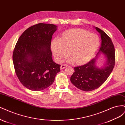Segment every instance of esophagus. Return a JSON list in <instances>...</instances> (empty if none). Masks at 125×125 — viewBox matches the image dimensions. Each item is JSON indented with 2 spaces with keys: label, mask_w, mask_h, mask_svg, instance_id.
Listing matches in <instances>:
<instances>
[{
  "label": "esophagus",
  "mask_w": 125,
  "mask_h": 125,
  "mask_svg": "<svg viewBox=\"0 0 125 125\" xmlns=\"http://www.w3.org/2000/svg\"><path fill=\"white\" fill-rule=\"evenodd\" d=\"M66 67H67V65H65V64H63V65H61V69L63 70V69H64V68H66Z\"/></svg>",
  "instance_id": "1"
}]
</instances>
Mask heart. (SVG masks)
I'll use <instances>...</instances> for the list:
<instances>
[{
	"instance_id": "b5f03b06",
	"label": "heart",
	"mask_w": 125,
	"mask_h": 125,
	"mask_svg": "<svg viewBox=\"0 0 125 125\" xmlns=\"http://www.w3.org/2000/svg\"><path fill=\"white\" fill-rule=\"evenodd\" d=\"M100 45L98 36L80 29H71L64 31L62 37L54 38L51 42V50L54 59L58 62H63L69 54V62L77 64L89 60Z\"/></svg>"
}]
</instances>
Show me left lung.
<instances>
[{"mask_svg":"<svg viewBox=\"0 0 125 125\" xmlns=\"http://www.w3.org/2000/svg\"><path fill=\"white\" fill-rule=\"evenodd\" d=\"M101 35L102 43L96 56L105 54L106 63L103 68L95 65L96 57L84 65L75 67V72L71 77V82L78 89L84 91H90L97 89L105 82L114 67L115 63V48L111 38L105 32L95 27Z\"/></svg>","mask_w":125,"mask_h":125,"instance_id":"1","label":"left lung"}]
</instances>
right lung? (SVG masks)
<instances>
[{"instance_id": "1", "label": "right lung", "mask_w": 125, "mask_h": 125, "mask_svg": "<svg viewBox=\"0 0 125 125\" xmlns=\"http://www.w3.org/2000/svg\"><path fill=\"white\" fill-rule=\"evenodd\" d=\"M57 27L37 24L24 31L16 43L12 55L15 73L21 83L31 90L41 91L49 87L60 71L61 65L53 61L50 49Z\"/></svg>"}]
</instances>
